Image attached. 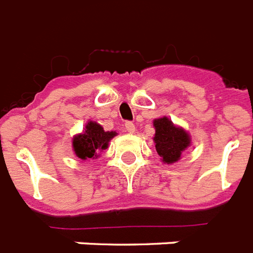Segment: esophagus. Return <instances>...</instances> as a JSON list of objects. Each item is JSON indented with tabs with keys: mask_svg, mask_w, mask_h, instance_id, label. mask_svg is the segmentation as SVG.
I'll use <instances>...</instances> for the list:
<instances>
[{
	"mask_svg": "<svg viewBox=\"0 0 253 253\" xmlns=\"http://www.w3.org/2000/svg\"><path fill=\"white\" fill-rule=\"evenodd\" d=\"M125 129H126V132L128 133H134L136 132V125L133 124L132 121H126V123H125Z\"/></svg>",
	"mask_w": 253,
	"mask_h": 253,
	"instance_id": "obj_1",
	"label": "esophagus"
}]
</instances>
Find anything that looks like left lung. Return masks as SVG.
<instances>
[{
	"instance_id": "obj_1",
	"label": "left lung",
	"mask_w": 253,
	"mask_h": 253,
	"mask_svg": "<svg viewBox=\"0 0 253 253\" xmlns=\"http://www.w3.org/2000/svg\"><path fill=\"white\" fill-rule=\"evenodd\" d=\"M155 126V149L159 157L166 163H173L180 159L183 150H185L191 139L188 133L181 128H176L167 117L154 120Z\"/></svg>"
}]
</instances>
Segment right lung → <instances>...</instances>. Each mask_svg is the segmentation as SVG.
<instances>
[{
	"instance_id": "obj_1",
	"label": "right lung",
	"mask_w": 253,
	"mask_h": 253,
	"mask_svg": "<svg viewBox=\"0 0 253 253\" xmlns=\"http://www.w3.org/2000/svg\"><path fill=\"white\" fill-rule=\"evenodd\" d=\"M116 136V132H104L102 125L94 121H88L84 134L73 138V149L76 155L81 159L96 158L99 151L104 150L108 146L111 138Z\"/></svg>"
}]
</instances>
